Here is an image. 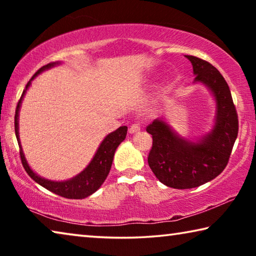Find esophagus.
I'll use <instances>...</instances> for the list:
<instances>
[{
    "label": "esophagus",
    "mask_w": 256,
    "mask_h": 256,
    "mask_svg": "<svg viewBox=\"0 0 256 256\" xmlns=\"http://www.w3.org/2000/svg\"><path fill=\"white\" fill-rule=\"evenodd\" d=\"M138 131H140V124H138V123L132 124L131 126H130V128H128V132L131 133V134L136 133V132H138Z\"/></svg>",
    "instance_id": "esophagus-1"
}]
</instances>
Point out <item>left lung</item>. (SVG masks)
I'll return each instance as SVG.
<instances>
[{
    "instance_id": "1",
    "label": "left lung",
    "mask_w": 256,
    "mask_h": 256,
    "mask_svg": "<svg viewBox=\"0 0 256 256\" xmlns=\"http://www.w3.org/2000/svg\"><path fill=\"white\" fill-rule=\"evenodd\" d=\"M193 66L196 82L209 86L216 102V125L198 144L183 140L164 122L146 126L152 136L148 164L156 177L172 188L185 190L216 178L226 168L238 134V116L230 90L220 72L206 60L186 55Z\"/></svg>"
}]
</instances>
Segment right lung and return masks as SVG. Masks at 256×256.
Listing matches in <instances>:
<instances>
[{
    "mask_svg": "<svg viewBox=\"0 0 256 256\" xmlns=\"http://www.w3.org/2000/svg\"><path fill=\"white\" fill-rule=\"evenodd\" d=\"M55 64L56 63H50L47 64V66L40 68V70L32 76V80L38 74V73L46 70V68L54 66ZM30 81L28 82L27 86H26V89L24 90L22 94H21V97L18 102V105H16V108L14 131H16V136L19 144L20 142H19V132H18V112H19L21 100H22L26 90H27V88L30 84ZM126 133H128V126H120L116 130V131L108 134V136L105 138V140L102 142V144L99 146L96 154H94V157L92 158V162L88 164V167H86L84 172H80L78 176L73 177V178L66 182H52L48 180L42 178V177L34 174V172L30 170L27 162H26L22 149H21V146H19L21 162H22V166L24 168V170L27 172V174L32 177L36 183L42 185V188H45L46 190H48L50 192H53L60 196L66 198H84L96 192V190L100 188L104 182H105L108 172L110 170L112 158H114L116 148H118L120 142H122L125 138V136H126Z\"/></svg>",
    "mask_w": 256,
    "mask_h": 256,
    "instance_id": "add662e5",
    "label": "right lung"
}]
</instances>
